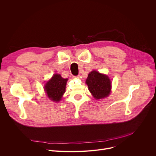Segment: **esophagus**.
Listing matches in <instances>:
<instances>
[{
    "label": "esophagus",
    "mask_w": 156,
    "mask_h": 156,
    "mask_svg": "<svg viewBox=\"0 0 156 156\" xmlns=\"http://www.w3.org/2000/svg\"><path fill=\"white\" fill-rule=\"evenodd\" d=\"M74 78H78V79H79L80 78V75H78V76H73Z\"/></svg>",
    "instance_id": "esophagus-1"
}]
</instances>
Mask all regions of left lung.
Returning <instances> with one entry per match:
<instances>
[{
  "mask_svg": "<svg viewBox=\"0 0 156 156\" xmlns=\"http://www.w3.org/2000/svg\"><path fill=\"white\" fill-rule=\"evenodd\" d=\"M85 83L96 100L107 97L111 93V82L109 78L97 71L89 73Z\"/></svg>",
  "mask_w": 156,
  "mask_h": 156,
  "instance_id": "8db88e82",
  "label": "left lung"
}]
</instances>
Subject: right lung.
<instances>
[{"mask_svg": "<svg viewBox=\"0 0 156 156\" xmlns=\"http://www.w3.org/2000/svg\"><path fill=\"white\" fill-rule=\"evenodd\" d=\"M68 80L62 78L59 74H54L44 86V90L49 99L56 102L61 100Z\"/></svg>", "mask_w": 156, "mask_h": 156, "instance_id": "obj_1", "label": "right lung"}]
</instances>
